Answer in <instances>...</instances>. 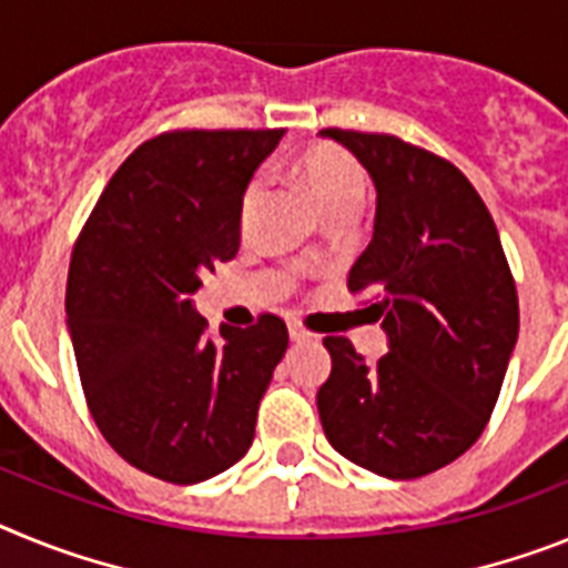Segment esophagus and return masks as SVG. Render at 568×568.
I'll return each mask as SVG.
<instances>
[{
  "mask_svg": "<svg viewBox=\"0 0 568 568\" xmlns=\"http://www.w3.org/2000/svg\"><path fill=\"white\" fill-rule=\"evenodd\" d=\"M288 337L294 339V343H305V339H317L312 332H305V328L297 323V320H294V323H288Z\"/></svg>",
  "mask_w": 568,
  "mask_h": 568,
  "instance_id": "obj_1",
  "label": "esophagus"
}]
</instances>
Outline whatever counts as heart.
<instances>
[{"instance_id":"b5f03b06","label":"heart","mask_w":568,"mask_h":568,"mask_svg":"<svg viewBox=\"0 0 568 568\" xmlns=\"http://www.w3.org/2000/svg\"><path fill=\"white\" fill-rule=\"evenodd\" d=\"M297 174L305 182V189L312 191L317 209L328 211L343 202H363L366 196V174L357 165L354 156H348L343 148L334 145H314L308 148L297 162ZM263 182L254 180L245 189L243 202H240V223L248 225L256 205L263 202Z\"/></svg>"}]
</instances>
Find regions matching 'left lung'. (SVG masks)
I'll return each instance as SVG.
<instances>
[{"instance_id":"left-lung-1","label":"left lung","mask_w":568,"mask_h":568,"mask_svg":"<svg viewBox=\"0 0 568 568\" xmlns=\"http://www.w3.org/2000/svg\"><path fill=\"white\" fill-rule=\"evenodd\" d=\"M377 189L374 236L348 274L372 291L388 354L368 366L325 337L332 374L317 392L323 432L374 475L414 480L475 446L515 352L520 308L497 225L443 156L392 134L325 128Z\"/></svg>"}]
</instances>
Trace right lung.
I'll return each instance as SVG.
<instances>
[{
	"instance_id": "1",
	"label": "right lung",
	"mask_w": 568,
	"mask_h": 568,
	"mask_svg": "<svg viewBox=\"0 0 568 568\" xmlns=\"http://www.w3.org/2000/svg\"><path fill=\"white\" fill-rule=\"evenodd\" d=\"M283 131H168L111 176L79 234L65 312L88 408L120 457L202 483L251 448L256 408L288 348L263 314L220 328L191 297L240 251V202Z\"/></svg>"
}]
</instances>
